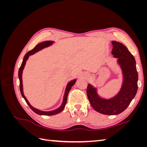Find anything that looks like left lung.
Listing matches in <instances>:
<instances>
[{"mask_svg": "<svg viewBox=\"0 0 147 147\" xmlns=\"http://www.w3.org/2000/svg\"><path fill=\"white\" fill-rule=\"evenodd\" d=\"M112 54L117 58V63L121 70L123 82L117 94L109 99L101 97L97 88L88 84L87 95L92 108L96 112L107 115H118L125 110L134 98L137 91L138 73L134 57L123 44L112 42Z\"/></svg>", "mask_w": 147, "mask_h": 147, "instance_id": "8db88e82", "label": "left lung"}]
</instances>
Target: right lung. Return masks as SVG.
Here are the masks:
<instances>
[{
    "instance_id": "right-lung-1",
    "label": "right lung",
    "mask_w": 147,
    "mask_h": 147,
    "mask_svg": "<svg viewBox=\"0 0 147 147\" xmlns=\"http://www.w3.org/2000/svg\"><path fill=\"white\" fill-rule=\"evenodd\" d=\"M54 43H55V42L51 41V40L42 42L38 44L37 45H36V47H35L32 50H31V51H29L28 53H26V55L24 57V59L23 60V62H22V64L21 65V67H20V68L19 69V72H18V78H19V80H20V92H21V96L24 99V100L26 102V103L28 104V105L29 106V107L31 109H32L33 112H34L35 113H37V114L40 115H46V116H51V115H55L58 114L60 112H61L63 110V109H64L65 106L66 105L67 100V96H68V94H69V92L70 90H71V88H72V86L74 85V84L75 83V82H76V81H77V79H74V80H72L70 81L67 83V86H66V88H65V92H64L63 102H62L61 106L57 109H56L55 110H51V111H42V110H38L37 109L34 108V107H32V105H30V104L27 98H26V96H24V92H23V79H22V75H23V70L24 69L26 61H28V58H29L30 56L35 54V53H37L39 51L42 50V49H43V48H47L48 47L52 45Z\"/></svg>"
}]
</instances>
